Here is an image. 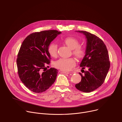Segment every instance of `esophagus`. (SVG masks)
<instances>
[{"label":"esophagus","instance_id":"1","mask_svg":"<svg viewBox=\"0 0 122 122\" xmlns=\"http://www.w3.org/2000/svg\"><path fill=\"white\" fill-rule=\"evenodd\" d=\"M59 72H61V73H66V74H69V73H70L69 72L64 71H62V70H59Z\"/></svg>","mask_w":122,"mask_h":122}]
</instances>
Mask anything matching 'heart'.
Masks as SVG:
<instances>
[{"mask_svg": "<svg viewBox=\"0 0 122 122\" xmlns=\"http://www.w3.org/2000/svg\"><path fill=\"white\" fill-rule=\"evenodd\" d=\"M62 41L72 49V54L78 59L84 57L85 54V48L79 45V42L73 37H67L64 38ZM48 51L52 57H56L57 55V45L54 42L51 43L48 47ZM76 65L75 60L73 58H60L55 61L53 66L55 68L64 71H71Z\"/></svg>", "mask_w": 122, "mask_h": 122, "instance_id": "heart-1", "label": "heart"}]
</instances>
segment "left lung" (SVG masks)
<instances>
[{
	"label": "left lung",
	"mask_w": 122,
	"mask_h": 122,
	"mask_svg": "<svg viewBox=\"0 0 122 122\" xmlns=\"http://www.w3.org/2000/svg\"><path fill=\"white\" fill-rule=\"evenodd\" d=\"M77 31L85 35L87 43L86 54L80 64L84 74L79 73L81 76V81L75 85V87L82 92H90L104 82L110 68L109 55L101 39L86 31ZM85 68L88 69L87 71H84Z\"/></svg>",
	"instance_id": "1"
}]
</instances>
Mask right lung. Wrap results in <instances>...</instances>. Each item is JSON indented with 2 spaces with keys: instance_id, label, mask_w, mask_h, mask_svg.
I'll use <instances>...</instances> for the list:
<instances>
[{
  "instance_id": "add662e5",
  "label": "right lung",
  "mask_w": 122,
  "mask_h": 122,
  "mask_svg": "<svg viewBox=\"0 0 122 122\" xmlns=\"http://www.w3.org/2000/svg\"><path fill=\"white\" fill-rule=\"evenodd\" d=\"M61 33L57 30L33 32L22 43L16 59L17 73L29 90L36 93L45 92L56 80L57 70L45 69L51 61L48 45Z\"/></svg>"
}]
</instances>
